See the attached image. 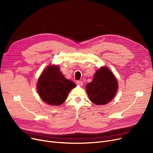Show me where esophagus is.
I'll return each mask as SVG.
<instances>
[{
    "instance_id": "34e87169",
    "label": "esophagus",
    "mask_w": 153,
    "mask_h": 153,
    "mask_svg": "<svg viewBox=\"0 0 153 153\" xmlns=\"http://www.w3.org/2000/svg\"><path fill=\"white\" fill-rule=\"evenodd\" d=\"M76 84H78V85H83V82L81 81H76Z\"/></svg>"
}]
</instances>
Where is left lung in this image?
I'll use <instances>...</instances> for the list:
<instances>
[{"instance_id": "left-lung-1", "label": "left lung", "mask_w": 153, "mask_h": 153, "mask_svg": "<svg viewBox=\"0 0 153 153\" xmlns=\"http://www.w3.org/2000/svg\"><path fill=\"white\" fill-rule=\"evenodd\" d=\"M86 90L92 103L105 105L115 97L118 90L117 80L107 67H102L96 72L93 81L87 84Z\"/></svg>"}]
</instances>
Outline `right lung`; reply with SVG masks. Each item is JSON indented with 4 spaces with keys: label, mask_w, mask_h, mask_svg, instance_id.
I'll use <instances>...</instances> for the list:
<instances>
[{
    "label": "right lung",
    "mask_w": 153,
    "mask_h": 153,
    "mask_svg": "<svg viewBox=\"0 0 153 153\" xmlns=\"http://www.w3.org/2000/svg\"><path fill=\"white\" fill-rule=\"evenodd\" d=\"M76 84L66 79L57 66H48L40 76L37 90L39 97L51 105H60L67 99Z\"/></svg>",
    "instance_id": "add662e5"
}]
</instances>
